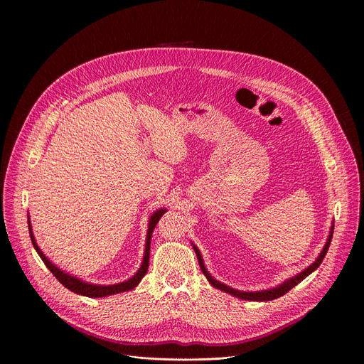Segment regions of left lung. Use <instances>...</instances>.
Listing matches in <instances>:
<instances>
[{
	"label": "left lung",
	"mask_w": 364,
	"mask_h": 364,
	"mask_svg": "<svg viewBox=\"0 0 364 364\" xmlns=\"http://www.w3.org/2000/svg\"><path fill=\"white\" fill-rule=\"evenodd\" d=\"M332 235H333V225H332V228H331L329 239H328L326 245H324L321 254H320L318 258L314 261V264H311V265L309 267V269H305V270H304L302 273H299L298 276H295V277H292V279H289V280H286L283 284L277 286V288H274V289L261 291V292H240V291H236V289L230 288V286H225V284L220 283L218 280H215L211 274H209V273L206 272L205 265H203V261H202V257H200V252H199L198 247L193 246V250H195V252H196V257H198V261H199L202 273L206 276L208 282L211 283V284L214 286V288L221 289V291H224V292H227V294H230V295H233V296H236V298H240V299H250V301H272V299H276V298H279V296H283L286 292H289V291L294 288V286H296L299 282H302L305 277H307L309 274H311V273L317 269V267L321 264L324 255H326L328 250H329L331 242H332Z\"/></svg>",
	"instance_id": "8db88e82"
}]
</instances>
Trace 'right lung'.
Here are the masks:
<instances>
[{
    "instance_id": "1",
    "label": "right lung",
    "mask_w": 364,
    "mask_h": 364,
    "mask_svg": "<svg viewBox=\"0 0 364 364\" xmlns=\"http://www.w3.org/2000/svg\"><path fill=\"white\" fill-rule=\"evenodd\" d=\"M165 214V209H159L155 214L150 217L149 221V230H147V239H146V251H144V257H143V262L140 270L134 274L131 279H128L127 282L118 283V284H110V286H102V284H91V283H85L80 279H76L65 272H62L60 269H57L54 264H51L48 261V258L43 254V251L38 247L33 233H32V227H31V221L28 218V227H29V235H31V240L32 245L35 247V251L38 252V255L41 257V259L44 261V264L47 265V269L54 274V277L59 280L63 286L75 294H80L84 296H90V298H102V296H109V295H114V294H121V292H127L136 288V286L140 283V280L144 277V274L147 273L149 269V255H150V239H151V233H153V228L156 227L158 221L161 220V217Z\"/></svg>"
}]
</instances>
